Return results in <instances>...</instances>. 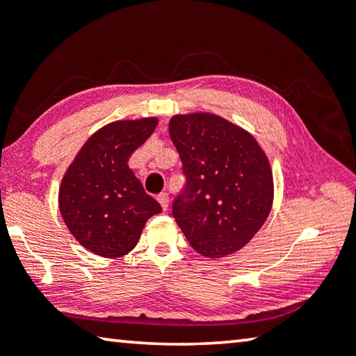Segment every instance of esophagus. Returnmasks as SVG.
<instances>
[{"mask_svg":"<svg viewBox=\"0 0 356 356\" xmlns=\"http://www.w3.org/2000/svg\"><path fill=\"white\" fill-rule=\"evenodd\" d=\"M156 200L161 204L163 211H168V207H169V195L168 193H160V195H158Z\"/></svg>","mask_w":356,"mask_h":356,"instance_id":"34e87169","label":"esophagus"}]
</instances>
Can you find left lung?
Here are the masks:
<instances>
[{"label":"left lung","mask_w":356,"mask_h":356,"mask_svg":"<svg viewBox=\"0 0 356 356\" xmlns=\"http://www.w3.org/2000/svg\"><path fill=\"white\" fill-rule=\"evenodd\" d=\"M187 176L172 216L190 245L207 258L241 250L263 227L274 201L273 169L258 140L212 112L169 120Z\"/></svg>","instance_id":"obj_1"}]
</instances>
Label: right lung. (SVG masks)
I'll list each match as a JSON object with an SVG mask.
<instances>
[{
  "label": "right lung",
  "mask_w": 356,
  "mask_h": 356,
  "mask_svg": "<svg viewBox=\"0 0 356 356\" xmlns=\"http://www.w3.org/2000/svg\"><path fill=\"white\" fill-rule=\"evenodd\" d=\"M156 125V117L107 123L86 140L61 179V218L79 244L99 257L131 252L145 222L161 212L128 166Z\"/></svg>",
  "instance_id": "1"
}]
</instances>
